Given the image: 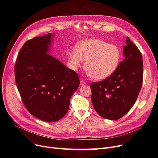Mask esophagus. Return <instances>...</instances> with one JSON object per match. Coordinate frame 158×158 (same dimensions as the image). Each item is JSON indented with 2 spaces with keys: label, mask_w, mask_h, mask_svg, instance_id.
Returning a JSON list of instances; mask_svg holds the SVG:
<instances>
[{
  "label": "esophagus",
  "mask_w": 158,
  "mask_h": 158,
  "mask_svg": "<svg viewBox=\"0 0 158 158\" xmlns=\"http://www.w3.org/2000/svg\"><path fill=\"white\" fill-rule=\"evenodd\" d=\"M80 84H81V85H85L86 84V82L85 79H81V81H80Z\"/></svg>",
  "instance_id": "1"
}]
</instances>
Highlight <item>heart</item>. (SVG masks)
<instances>
[{
    "mask_svg": "<svg viewBox=\"0 0 158 158\" xmlns=\"http://www.w3.org/2000/svg\"><path fill=\"white\" fill-rule=\"evenodd\" d=\"M69 59L75 69L85 61V69L95 80L110 77L118 69L121 51L117 45L101 39H89L77 44L76 50L67 52Z\"/></svg>",
    "mask_w": 158,
    "mask_h": 158,
    "instance_id": "obj_1",
    "label": "heart"
}]
</instances>
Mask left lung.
Masks as SVG:
<instances>
[{
	"label": "left lung",
	"instance_id": "left-lung-1",
	"mask_svg": "<svg viewBox=\"0 0 158 158\" xmlns=\"http://www.w3.org/2000/svg\"><path fill=\"white\" fill-rule=\"evenodd\" d=\"M123 60L112 76L90 85L94 109L106 119L118 120L127 113L142 86V56L129 38L123 48Z\"/></svg>",
	"mask_w": 158,
	"mask_h": 158
}]
</instances>
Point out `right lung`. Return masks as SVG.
Segmentation results:
<instances>
[{
    "mask_svg": "<svg viewBox=\"0 0 158 158\" xmlns=\"http://www.w3.org/2000/svg\"><path fill=\"white\" fill-rule=\"evenodd\" d=\"M53 35L25 43L15 64L16 85L22 102L36 118L47 122L61 119L79 86L78 74L48 54Z\"/></svg>",
    "mask_w": 158,
    "mask_h": 158,
    "instance_id": "add662e5",
    "label": "right lung"
}]
</instances>
